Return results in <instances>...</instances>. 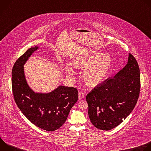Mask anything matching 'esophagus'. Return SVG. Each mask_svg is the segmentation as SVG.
I'll use <instances>...</instances> for the list:
<instances>
[{"label":"esophagus","instance_id":"1","mask_svg":"<svg viewBox=\"0 0 151 151\" xmlns=\"http://www.w3.org/2000/svg\"><path fill=\"white\" fill-rule=\"evenodd\" d=\"M78 97L79 99H82L84 97V94L82 92H79L78 94Z\"/></svg>","mask_w":151,"mask_h":151}]
</instances>
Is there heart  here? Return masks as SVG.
<instances>
[{"label": "heart", "instance_id": "b5f03b06", "mask_svg": "<svg viewBox=\"0 0 151 151\" xmlns=\"http://www.w3.org/2000/svg\"><path fill=\"white\" fill-rule=\"evenodd\" d=\"M112 63L110 54L101 52H91L83 55L72 62L76 68L88 67L83 72V78L87 84L94 86L101 82L109 73ZM68 74L72 75L70 69L66 68Z\"/></svg>", "mask_w": 151, "mask_h": 151}]
</instances>
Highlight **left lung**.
Masks as SVG:
<instances>
[{"mask_svg": "<svg viewBox=\"0 0 151 151\" xmlns=\"http://www.w3.org/2000/svg\"><path fill=\"white\" fill-rule=\"evenodd\" d=\"M140 90V74L134 57L115 76L108 78L86 97L88 115L97 128L108 131L119 125L133 110Z\"/></svg>", "mask_w": 151, "mask_h": 151, "instance_id": "left-lung-1", "label": "left lung"}]
</instances>
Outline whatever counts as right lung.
Wrapping results in <instances>:
<instances>
[{
    "label": "right lung",
    "mask_w": 151,
    "mask_h": 151,
    "mask_svg": "<svg viewBox=\"0 0 151 151\" xmlns=\"http://www.w3.org/2000/svg\"><path fill=\"white\" fill-rule=\"evenodd\" d=\"M38 49L32 47L19 57L12 70V89L18 108L34 125L43 130L54 132L66 122L70 111L78 99L76 88L59 86L49 93H36L26 82L24 64Z\"/></svg>",
    "instance_id": "1"
}]
</instances>
